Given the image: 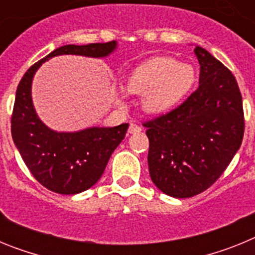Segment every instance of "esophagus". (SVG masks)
<instances>
[{
  "mask_svg": "<svg viewBox=\"0 0 255 255\" xmlns=\"http://www.w3.org/2000/svg\"><path fill=\"white\" fill-rule=\"evenodd\" d=\"M141 131V128L139 125H136V124H130L129 126V130H128V132L129 134H138V132Z\"/></svg>",
  "mask_w": 255,
  "mask_h": 255,
  "instance_id": "34e87169",
  "label": "esophagus"
}]
</instances>
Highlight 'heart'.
<instances>
[{
	"label": "heart",
	"mask_w": 255,
	"mask_h": 255,
	"mask_svg": "<svg viewBox=\"0 0 255 255\" xmlns=\"http://www.w3.org/2000/svg\"><path fill=\"white\" fill-rule=\"evenodd\" d=\"M195 70L171 57H155L132 70L126 80L129 93L141 94V107L147 114L162 116L171 112L188 96L195 83ZM116 103L126 106L123 91L116 93Z\"/></svg>",
	"instance_id": "1"
}]
</instances>
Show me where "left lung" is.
Instances as JSON below:
<instances>
[{
  "instance_id": "left-lung-1",
  "label": "left lung",
  "mask_w": 255,
  "mask_h": 255,
  "mask_svg": "<svg viewBox=\"0 0 255 255\" xmlns=\"http://www.w3.org/2000/svg\"><path fill=\"white\" fill-rule=\"evenodd\" d=\"M199 87L181 106L145 123L148 167L154 185L173 198L207 190L242 145L244 112L235 76L207 49L195 46Z\"/></svg>"
}]
</instances>
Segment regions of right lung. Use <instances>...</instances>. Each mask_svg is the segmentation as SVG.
<instances>
[{
	"label": "right lung",
	"mask_w": 255,
	"mask_h": 255,
	"mask_svg": "<svg viewBox=\"0 0 255 255\" xmlns=\"http://www.w3.org/2000/svg\"><path fill=\"white\" fill-rule=\"evenodd\" d=\"M117 42L66 44L52 51L24 74L16 89L11 135L26 167L44 188L58 194H78L92 188L105 172L108 159L124 140L129 124L92 126L78 131H56L40 120L31 98L35 73L49 58L62 55L106 58Z\"/></svg>",
	"instance_id": "1"
}]
</instances>
